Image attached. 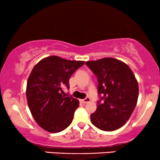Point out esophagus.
Here are the masks:
<instances>
[{"label": "esophagus", "instance_id": "1", "mask_svg": "<svg viewBox=\"0 0 160 160\" xmlns=\"http://www.w3.org/2000/svg\"><path fill=\"white\" fill-rule=\"evenodd\" d=\"M81 102H82V103H84V104L88 103V102H90V98H89V97H86V98H85L84 99H82V100H81Z\"/></svg>", "mask_w": 160, "mask_h": 160}]
</instances>
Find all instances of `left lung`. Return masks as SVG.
Here are the masks:
<instances>
[{
  "instance_id": "8db88e82",
  "label": "left lung",
  "mask_w": 160,
  "mask_h": 160,
  "mask_svg": "<svg viewBox=\"0 0 160 160\" xmlns=\"http://www.w3.org/2000/svg\"><path fill=\"white\" fill-rule=\"evenodd\" d=\"M98 80L97 109L91 122L103 131H114L127 122L136 106L138 84L130 68L113 58L86 62Z\"/></svg>"
}]
</instances>
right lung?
I'll return each instance as SVG.
<instances>
[{"label": "right lung", "instance_id": "obj_1", "mask_svg": "<svg viewBox=\"0 0 160 160\" xmlns=\"http://www.w3.org/2000/svg\"><path fill=\"white\" fill-rule=\"evenodd\" d=\"M85 62L52 56L34 66L28 79L26 97L31 113L40 127L52 133L63 131L72 122L79 101L65 96L71 76Z\"/></svg>", "mask_w": 160, "mask_h": 160}]
</instances>
